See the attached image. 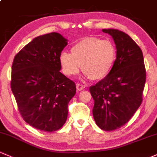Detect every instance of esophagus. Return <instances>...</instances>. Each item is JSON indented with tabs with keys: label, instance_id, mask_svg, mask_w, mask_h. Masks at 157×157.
<instances>
[{
	"label": "esophagus",
	"instance_id": "esophagus-1",
	"mask_svg": "<svg viewBox=\"0 0 157 157\" xmlns=\"http://www.w3.org/2000/svg\"><path fill=\"white\" fill-rule=\"evenodd\" d=\"M85 88V86H84L83 85H80V84H76V89L77 90L80 91V90H84Z\"/></svg>",
	"mask_w": 157,
	"mask_h": 157
}]
</instances>
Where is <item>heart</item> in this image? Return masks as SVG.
<instances>
[{"mask_svg": "<svg viewBox=\"0 0 157 157\" xmlns=\"http://www.w3.org/2000/svg\"><path fill=\"white\" fill-rule=\"evenodd\" d=\"M116 56L117 51L112 42L86 37L72 47L71 54L62 52L59 62L62 71L67 76L76 75L82 65L85 77L99 80L112 70Z\"/></svg>", "mask_w": 157, "mask_h": 157, "instance_id": "obj_1", "label": "heart"}]
</instances>
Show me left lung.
Here are the masks:
<instances>
[{"mask_svg":"<svg viewBox=\"0 0 157 157\" xmlns=\"http://www.w3.org/2000/svg\"><path fill=\"white\" fill-rule=\"evenodd\" d=\"M102 31L112 37L117 56L110 72L90 92L96 124L102 130L113 131L127 123L141 105L146 72L142 52L129 35L117 29Z\"/></svg>","mask_w":157,"mask_h":157,"instance_id":"obj_1","label":"left lung"}]
</instances>
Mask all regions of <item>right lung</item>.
Instances as JSON below:
<instances>
[{"mask_svg":"<svg viewBox=\"0 0 157 157\" xmlns=\"http://www.w3.org/2000/svg\"><path fill=\"white\" fill-rule=\"evenodd\" d=\"M68 40L52 32L36 36L15 56L11 89L29 125L54 132L65 124L75 84L60 72L59 57Z\"/></svg>","mask_w":157,"mask_h":157,"instance_id":"obj_1","label":"right lung"}]
</instances>
